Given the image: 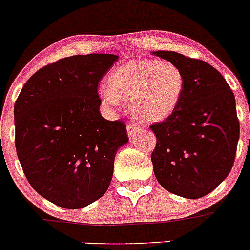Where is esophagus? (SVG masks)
Masks as SVG:
<instances>
[{
    "mask_svg": "<svg viewBox=\"0 0 250 250\" xmlns=\"http://www.w3.org/2000/svg\"><path fill=\"white\" fill-rule=\"evenodd\" d=\"M139 128L140 127L137 125V123H134V122L128 123V125H127V134H128V137H129L130 139H133V138H134V135L137 134L138 130H139Z\"/></svg>",
    "mask_w": 250,
    "mask_h": 250,
    "instance_id": "1",
    "label": "esophagus"
}]
</instances>
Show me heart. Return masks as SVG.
<instances>
[{"instance_id":"1","label":"heart","mask_w":250,"mask_h":250,"mask_svg":"<svg viewBox=\"0 0 250 250\" xmlns=\"http://www.w3.org/2000/svg\"><path fill=\"white\" fill-rule=\"evenodd\" d=\"M184 91V76L171 61L137 58L113 69L108 88L99 89L107 107L129 103L130 112L143 123L164 122L173 115Z\"/></svg>"}]
</instances>
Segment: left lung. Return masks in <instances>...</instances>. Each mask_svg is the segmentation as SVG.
<instances>
[{"label": "left lung", "instance_id": "1", "mask_svg": "<svg viewBox=\"0 0 250 250\" xmlns=\"http://www.w3.org/2000/svg\"><path fill=\"white\" fill-rule=\"evenodd\" d=\"M184 76V91L173 115L152 125L154 173L169 193L198 199L231 172L239 139L236 100L226 79L207 62L174 51H152Z\"/></svg>", "mask_w": 250, "mask_h": 250}]
</instances>
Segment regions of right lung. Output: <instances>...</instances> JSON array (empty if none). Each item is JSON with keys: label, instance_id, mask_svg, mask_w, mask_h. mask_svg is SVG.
Wrapping results in <instances>:
<instances>
[{"label": "right lung", "instance_id": "1", "mask_svg": "<svg viewBox=\"0 0 250 250\" xmlns=\"http://www.w3.org/2000/svg\"><path fill=\"white\" fill-rule=\"evenodd\" d=\"M118 56L76 55L42 67L14 104L16 149L34 189L64 209L100 199L118 149L128 143L122 121L101 116L98 85Z\"/></svg>", "mask_w": 250, "mask_h": 250}]
</instances>
